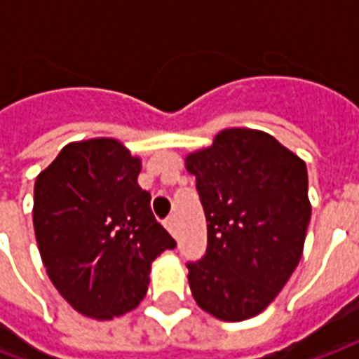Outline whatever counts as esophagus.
<instances>
[{
	"instance_id": "34e87169",
	"label": "esophagus",
	"mask_w": 359,
	"mask_h": 359,
	"mask_svg": "<svg viewBox=\"0 0 359 359\" xmlns=\"http://www.w3.org/2000/svg\"><path fill=\"white\" fill-rule=\"evenodd\" d=\"M165 226H167V231H169L172 236H177V219L167 217V219H165Z\"/></svg>"
}]
</instances>
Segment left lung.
Returning a JSON list of instances; mask_svg holds the SVG:
<instances>
[{"label":"left lung","instance_id":"8db88e82","mask_svg":"<svg viewBox=\"0 0 359 359\" xmlns=\"http://www.w3.org/2000/svg\"><path fill=\"white\" fill-rule=\"evenodd\" d=\"M187 169L208 221L205 256L187 264L190 290L217 319H250L300 262L311 217L306 163L271 134L229 128Z\"/></svg>","mask_w":359,"mask_h":359}]
</instances>
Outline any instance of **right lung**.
I'll return each mask as SVG.
<instances>
[{
	"mask_svg": "<svg viewBox=\"0 0 359 359\" xmlns=\"http://www.w3.org/2000/svg\"><path fill=\"white\" fill-rule=\"evenodd\" d=\"M138 157L113 138L74 142L34 184V233L51 283L82 316L111 319L148 292L149 267L177 242L151 213Z\"/></svg>",
	"mask_w": 359,
	"mask_h": 359,
	"instance_id": "add662e5",
	"label": "right lung"
}]
</instances>
